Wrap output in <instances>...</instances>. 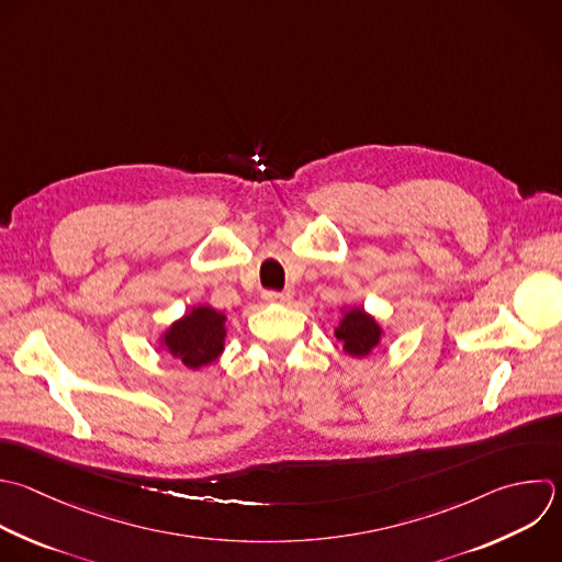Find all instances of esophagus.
Segmentation results:
<instances>
[{
	"mask_svg": "<svg viewBox=\"0 0 562 562\" xmlns=\"http://www.w3.org/2000/svg\"><path fill=\"white\" fill-rule=\"evenodd\" d=\"M290 299H292L290 292H277V290L263 292V301H268V303H290Z\"/></svg>",
	"mask_w": 562,
	"mask_h": 562,
	"instance_id": "esophagus-1",
	"label": "esophagus"
}]
</instances>
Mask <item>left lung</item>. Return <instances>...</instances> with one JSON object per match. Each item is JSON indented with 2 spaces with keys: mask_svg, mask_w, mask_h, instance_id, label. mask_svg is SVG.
Here are the masks:
<instances>
[{
  "mask_svg": "<svg viewBox=\"0 0 562 562\" xmlns=\"http://www.w3.org/2000/svg\"><path fill=\"white\" fill-rule=\"evenodd\" d=\"M378 323L367 316L362 310H351L345 314V321L336 329V338L345 342V351L351 356H367L380 340Z\"/></svg>",
  "mask_w": 562,
  "mask_h": 562,
  "instance_id": "8db88e82",
  "label": "left lung"
}]
</instances>
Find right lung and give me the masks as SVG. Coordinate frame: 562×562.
<instances>
[{
    "mask_svg": "<svg viewBox=\"0 0 562 562\" xmlns=\"http://www.w3.org/2000/svg\"><path fill=\"white\" fill-rule=\"evenodd\" d=\"M224 316L211 307H195L165 334L167 349L187 367L200 369L224 349Z\"/></svg>",
    "mask_w": 562,
    "mask_h": 562,
    "instance_id": "1",
    "label": "right lung"
}]
</instances>
